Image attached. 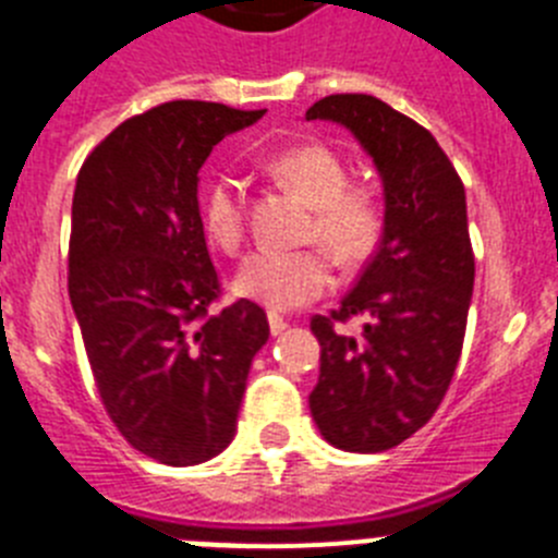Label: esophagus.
<instances>
[{
    "label": "esophagus",
    "instance_id": "34e87169",
    "mask_svg": "<svg viewBox=\"0 0 558 558\" xmlns=\"http://www.w3.org/2000/svg\"><path fill=\"white\" fill-rule=\"evenodd\" d=\"M268 327H270V335H282L284 329H288V322H284L282 315L268 313Z\"/></svg>",
    "mask_w": 558,
    "mask_h": 558
}]
</instances>
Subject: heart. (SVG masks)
<instances>
[{"label":"heart","mask_w":558,"mask_h":558,"mask_svg":"<svg viewBox=\"0 0 558 558\" xmlns=\"http://www.w3.org/2000/svg\"><path fill=\"white\" fill-rule=\"evenodd\" d=\"M268 172L307 206L313 223L307 236L318 240L343 265L372 254L379 234V209L366 192L349 190V170L327 145H295L276 153ZM245 181L220 172L204 192L206 234L223 251L245 240ZM335 282L332 263L322 248L256 251L234 276V290L268 310H299L327 293Z\"/></svg>","instance_id":"b5f03b06"}]
</instances>
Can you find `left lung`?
I'll return each mask as SVG.
<instances>
[{
	"label": "left lung",
	"mask_w": 558,
	"mask_h": 558,
	"mask_svg": "<svg viewBox=\"0 0 558 558\" xmlns=\"http://www.w3.org/2000/svg\"><path fill=\"white\" fill-rule=\"evenodd\" d=\"M304 120L343 125L383 181L377 254L332 315L310 329L322 374L310 413L329 445L383 452L425 427L461 357L475 284L466 195L433 133L372 95H329ZM366 314L360 339L335 323Z\"/></svg>",
	"instance_id": "8db88e82"
}]
</instances>
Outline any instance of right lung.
<instances>
[{"mask_svg":"<svg viewBox=\"0 0 558 558\" xmlns=\"http://www.w3.org/2000/svg\"><path fill=\"white\" fill-rule=\"evenodd\" d=\"M263 113L165 102L113 128L77 172L69 299L83 347L117 430L167 466L231 445L251 360L270 335L248 299L211 313L220 282L198 206L211 147Z\"/></svg>","mask_w":558,"mask_h":558,"instance_id":"right-lung-1","label":"right lung"}]
</instances>
